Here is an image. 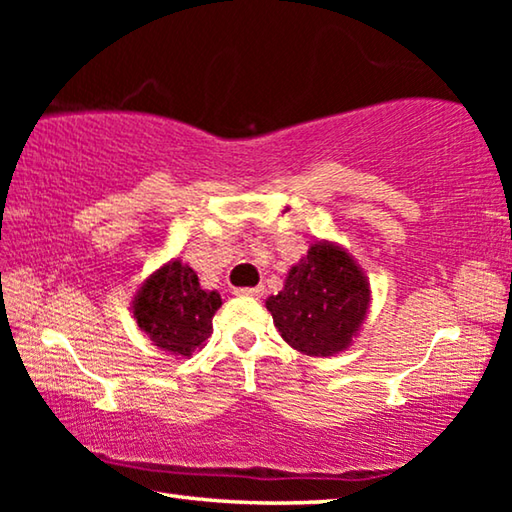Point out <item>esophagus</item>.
<instances>
[{"label":"esophagus","instance_id":"esophagus-1","mask_svg":"<svg viewBox=\"0 0 512 512\" xmlns=\"http://www.w3.org/2000/svg\"><path fill=\"white\" fill-rule=\"evenodd\" d=\"M237 296H246V298H262L264 289L262 287H253V289H237Z\"/></svg>","mask_w":512,"mask_h":512}]
</instances>
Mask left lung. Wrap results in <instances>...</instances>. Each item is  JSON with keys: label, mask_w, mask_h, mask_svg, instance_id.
Segmentation results:
<instances>
[{"label": "left lung", "mask_w": 512, "mask_h": 512, "mask_svg": "<svg viewBox=\"0 0 512 512\" xmlns=\"http://www.w3.org/2000/svg\"><path fill=\"white\" fill-rule=\"evenodd\" d=\"M370 302V280L357 259L336 241L316 239L289 268L282 291L266 298V309L293 350L336 357L357 341Z\"/></svg>", "instance_id": "obj_1"}]
</instances>
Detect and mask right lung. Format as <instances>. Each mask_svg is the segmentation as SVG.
I'll list each match as a JSON object with an SVG mask.
<instances>
[{
  "mask_svg": "<svg viewBox=\"0 0 512 512\" xmlns=\"http://www.w3.org/2000/svg\"><path fill=\"white\" fill-rule=\"evenodd\" d=\"M221 305L219 291L203 289L194 268L173 257L142 282L131 311L162 354L189 359L210 339L212 316Z\"/></svg>",
  "mask_w": 512,
  "mask_h": 512,
  "instance_id": "obj_1",
  "label": "right lung"
}]
</instances>
